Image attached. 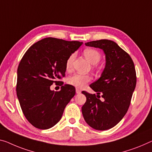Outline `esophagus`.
I'll return each instance as SVG.
<instances>
[{
	"instance_id": "34e87169",
	"label": "esophagus",
	"mask_w": 152,
	"mask_h": 152,
	"mask_svg": "<svg viewBox=\"0 0 152 152\" xmlns=\"http://www.w3.org/2000/svg\"><path fill=\"white\" fill-rule=\"evenodd\" d=\"M81 92V90L78 89V88H76V93H77V94H80Z\"/></svg>"
}]
</instances>
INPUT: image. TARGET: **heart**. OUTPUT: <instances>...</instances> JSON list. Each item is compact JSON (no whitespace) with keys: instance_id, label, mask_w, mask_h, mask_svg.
Wrapping results in <instances>:
<instances>
[{"instance_id":"obj_1","label":"heart","mask_w":152,"mask_h":152,"mask_svg":"<svg viewBox=\"0 0 152 152\" xmlns=\"http://www.w3.org/2000/svg\"><path fill=\"white\" fill-rule=\"evenodd\" d=\"M83 54L92 64H98L100 62V59H101L100 53L97 50H94V49H86V50H84ZM75 56V55L74 53H72L67 58L66 64H65L67 71L71 69ZM91 80H92V77L90 75L77 73L70 77L68 79V83L70 85L73 86L77 88H83Z\"/></svg>"}]
</instances>
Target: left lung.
Returning <instances> with one entry per match:
<instances>
[{
    "instance_id": "obj_1",
    "label": "left lung",
    "mask_w": 152,
    "mask_h": 152,
    "mask_svg": "<svg viewBox=\"0 0 152 152\" xmlns=\"http://www.w3.org/2000/svg\"><path fill=\"white\" fill-rule=\"evenodd\" d=\"M85 45L101 49L105 55L106 63L100 78L90 85L97 96L82 92L86 102L81 111L86 123L92 128L110 129L122 120L130 106L137 83L134 62L113 41L101 39ZM100 94L104 98L102 101L99 99Z\"/></svg>"
}]
</instances>
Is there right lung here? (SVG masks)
I'll return each mask as SVG.
<instances>
[{
  "instance_id": "right-lung-1",
  "label": "right lung",
  "mask_w": 152,
  "mask_h": 152,
  "mask_svg": "<svg viewBox=\"0 0 152 152\" xmlns=\"http://www.w3.org/2000/svg\"><path fill=\"white\" fill-rule=\"evenodd\" d=\"M82 44L48 37L30 47L22 57L16 92L23 113L34 127L45 130L55 126L75 94L74 86L58 79L65 75L67 58ZM53 82L60 83L59 92L50 90Z\"/></svg>"
}]
</instances>
